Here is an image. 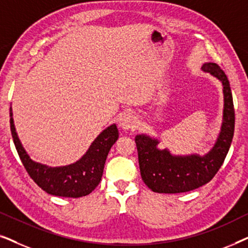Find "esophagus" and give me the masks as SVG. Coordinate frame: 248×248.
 Masks as SVG:
<instances>
[{
    "mask_svg": "<svg viewBox=\"0 0 248 248\" xmlns=\"http://www.w3.org/2000/svg\"><path fill=\"white\" fill-rule=\"evenodd\" d=\"M139 121L138 118L132 114H126L124 115L123 118L121 120V127L123 130H134V128L138 127Z\"/></svg>",
    "mask_w": 248,
    "mask_h": 248,
    "instance_id": "34e87169",
    "label": "esophagus"
}]
</instances>
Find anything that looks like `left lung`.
<instances>
[{
    "mask_svg": "<svg viewBox=\"0 0 248 248\" xmlns=\"http://www.w3.org/2000/svg\"><path fill=\"white\" fill-rule=\"evenodd\" d=\"M202 70L221 81L225 96V109L221 132L215 147L204 157H172L167 150L157 149L158 141L145 135H137L139 166L141 177L155 193L189 192L199 188L215 177L225 161L235 131V108L228 78L218 64L206 63Z\"/></svg>",
    "mask_w": 248,
    "mask_h": 248,
    "instance_id": "left-lung-1",
    "label": "left lung"
}]
</instances>
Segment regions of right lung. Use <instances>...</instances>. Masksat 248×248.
Wrapping results in <instances>:
<instances>
[{"label":"right lung","mask_w":248,"mask_h":248,"mask_svg":"<svg viewBox=\"0 0 248 248\" xmlns=\"http://www.w3.org/2000/svg\"><path fill=\"white\" fill-rule=\"evenodd\" d=\"M10 128L16 152L30 178L43 191L63 198H81L90 194L101 181L108 152L118 139L116 125L107 127L90 145L87 154L76 164L50 168L32 161L16 137L10 107Z\"/></svg>","instance_id":"obj_1"}]
</instances>
